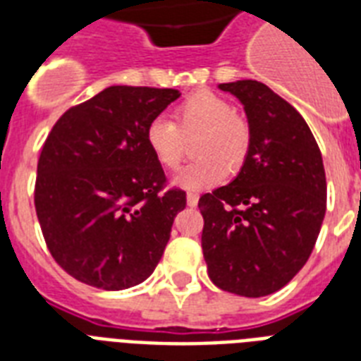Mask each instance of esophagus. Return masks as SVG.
<instances>
[{
  "mask_svg": "<svg viewBox=\"0 0 361 361\" xmlns=\"http://www.w3.org/2000/svg\"><path fill=\"white\" fill-rule=\"evenodd\" d=\"M197 204H198V195H195V192H187V206L195 208Z\"/></svg>",
  "mask_w": 361,
  "mask_h": 361,
  "instance_id": "1",
  "label": "esophagus"
}]
</instances>
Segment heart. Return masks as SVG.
I'll return each instance as SVG.
<instances>
[{"instance_id": "obj_1", "label": "heart", "mask_w": 361, "mask_h": 361, "mask_svg": "<svg viewBox=\"0 0 361 361\" xmlns=\"http://www.w3.org/2000/svg\"><path fill=\"white\" fill-rule=\"evenodd\" d=\"M195 140V163L176 176V185L200 191L236 174L251 147V127L225 97L209 90L187 95L174 110V121L155 118L146 127V144L163 169L174 170L185 155V138Z\"/></svg>"}]
</instances>
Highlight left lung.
<instances>
[{"instance_id": "left-lung-1", "label": "left lung", "mask_w": 361, "mask_h": 361, "mask_svg": "<svg viewBox=\"0 0 361 361\" xmlns=\"http://www.w3.org/2000/svg\"><path fill=\"white\" fill-rule=\"evenodd\" d=\"M219 87L243 104L251 147L236 180L198 200L204 260L221 290L268 296L313 252L326 214L322 155L302 114L266 84Z\"/></svg>"}]
</instances>
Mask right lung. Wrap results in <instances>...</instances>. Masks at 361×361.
Wrapping results in <instances>:
<instances>
[{
	"mask_svg": "<svg viewBox=\"0 0 361 361\" xmlns=\"http://www.w3.org/2000/svg\"><path fill=\"white\" fill-rule=\"evenodd\" d=\"M172 87L110 86L71 106L48 133L37 163L35 212L54 260L103 290L153 274L185 191L166 189L146 127Z\"/></svg>",
	"mask_w": 361,
	"mask_h": 361,
	"instance_id": "1",
	"label": "right lung"
}]
</instances>
